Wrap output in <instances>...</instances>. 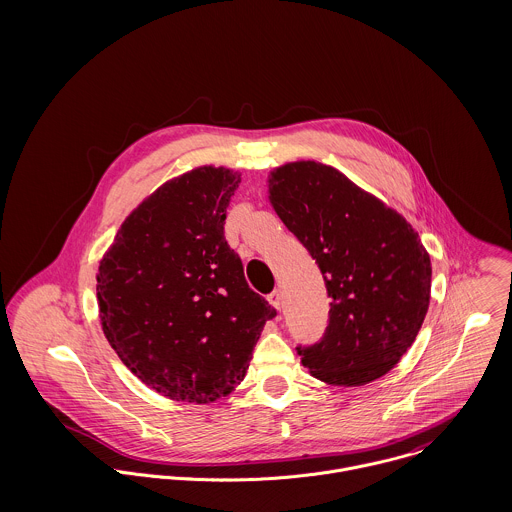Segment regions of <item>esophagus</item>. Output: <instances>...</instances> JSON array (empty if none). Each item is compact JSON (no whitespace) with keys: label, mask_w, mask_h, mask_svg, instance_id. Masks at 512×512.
I'll return each instance as SVG.
<instances>
[{"label":"esophagus","mask_w":512,"mask_h":512,"mask_svg":"<svg viewBox=\"0 0 512 512\" xmlns=\"http://www.w3.org/2000/svg\"><path fill=\"white\" fill-rule=\"evenodd\" d=\"M268 301L276 307V309H282V305H284V297H282V292L280 290H274V292L268 295Z\"/></svg>","instance_id":"esophagus-1"}]
</instances>
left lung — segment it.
<instances>
[{"mask_svg":"<svg viewBox=\"0 0 512 512\" xmlns=\"http://www.w3.org/2000/svg\"><path fill=\"white\" fill-rule=\"evenodd\" d=\"M270 203L319 266L331 297L327 329L297 347L311 376L361 386L416 341L430 305L432 264L412 224L317 161L272 171Z\"/></svg>","mask_w":512,"mask_h":512,"instance_id":"left-lung-1","label":"left lung"}]
</instances>
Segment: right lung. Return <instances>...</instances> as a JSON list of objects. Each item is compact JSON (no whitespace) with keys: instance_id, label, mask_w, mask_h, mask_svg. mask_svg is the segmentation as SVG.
Instances as JSON below:
<instances>
[{"instance_id":"right-lung-1","label":"right lung","mask_w":512,"mask_h":512,"mask_svg":"<svg viewBox=\"0 0 512 512\" xmlns=\"http://www.w3.org/2000/svg\"><path fill=\"white\" fill-rule=\"evenodd\" d=\"M240 173L197 167L161 185L122 222L96 276L102 331L144 384L207 404L246 376L276 309L244 278L224 238Z\"/></svg>"}]
</instances>
